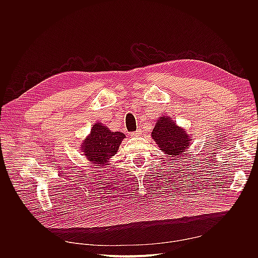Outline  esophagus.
I'll use <instances>...</instances> for the list:
<instances>
[{
    "instance_id": "34e87169",
    "label": "esophagus",
    "mask_w": 258,
    "mask_h": 258,
    "mask_svg": "<svg viewBox=\"0 0 258 258\" xmlns=\"http://www.w3.org/2000/svg\"><path fill=\"white\" fill-rule=\"evenodd\" d=\"M141 135H142V131H141V130H137L136 132L131 133V136H132V137H140Z\"/></svg>"
}]
</instances>
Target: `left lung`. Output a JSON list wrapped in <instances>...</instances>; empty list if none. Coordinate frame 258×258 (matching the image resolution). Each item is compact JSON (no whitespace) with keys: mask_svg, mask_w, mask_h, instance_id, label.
Returning <instances> with one entry per match:
<instances>
[{"mask_svg":"<svg viewBox=\"0 0 258 258\" xmlns=\"http://www.w3.org/2000/svg\"><path fill=\"white\" fill-rule=\"evenodd\" d=\"M152 138L160 150L172 158L181 156L192 142L186 131L167 115L158 119L152 132Z\"/></svg>","mask_w":258,"mask_h":258,"instance_id":"1","label":"left lung"}]
</instances>
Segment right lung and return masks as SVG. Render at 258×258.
Returning a JSON list of instances; mask_svg holds the SVG:
<instances>
[{"label":"right lung","instance_id":"1","mask_svg":"<svg viewBox=\"0 0 258 258\" xmlns=\"http://www.w3.org/2000/svg\"><path fill=\"white\" fill-rule=\"evenodd\" d=\"M125 138L124 134L111 132L100 122L93 124L89 136L83 141L81 151L91 164L107 166L109 159L113 157Z\"/></svg>","mask_w":258,"mask_h":258}]
</instances>
